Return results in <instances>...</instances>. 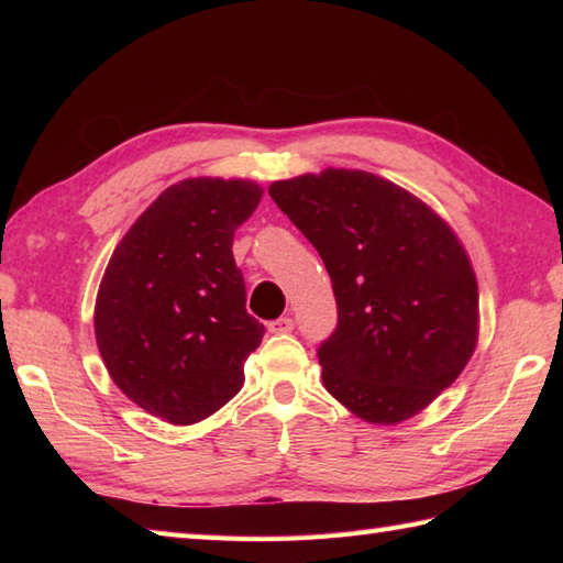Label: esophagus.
Masks as SVG:
<instances>
[{"instance_id": "1", "label": "esophagus", "mask_w": 563, "mask_h": 563, "mask_svg": "<svg viewBox=\"0 0 563 563\" xmlns=\"http://www.w3.org/2000/svg\"><path fill=\"white\" fill-rule=\"evenodd\" d=\"M292 329H295V321H292L290 317L273 319L271 324H268V331H271V333H275V336H278V333H290Z\"/></svg>"}]
</instances>
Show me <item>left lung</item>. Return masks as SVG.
Listing matches in <instances>:
<instances>
[{
	"label": "left lung",
	"mask_w": 563,
	"mask_h": 563,
	"mask_svg": "<svg viewBox=\"0 0 563 563\" xmlns=\"http://www.w3.org/2000/svg\"><path fill=\"white\" fill-rule=\"evenodd\" d=\"M268 194L331 275L339 324L317 351L327 391L375 426L421 413L479 336V288L457 234L409 190L357 169Z\"/></svg>",
	"instance_id": "8db88e82"
}]
</instances>
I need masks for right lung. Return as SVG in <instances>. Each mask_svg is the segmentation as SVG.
Returning a JSON list of instances; mask_svg holds the SVG:
<instances>
[{
  "label": "right lung",
  "mask_w": 563,
  "mask_h": 563,
  "mask_svg": "<svg viewBox=\"0 0 563 563\" xmlns=\"http://www.w3.org/2000/svg\"><path fill=\"white\" fill-rule=\"evenodd\" d=\"M261 196L244 178H186L140 214L106 266L99 353L118 389L166 423H198L244 385L266 329L246 312L232 242Z\"/></svg>",
  "instance_id": "obj_1"
}]
</instances>
